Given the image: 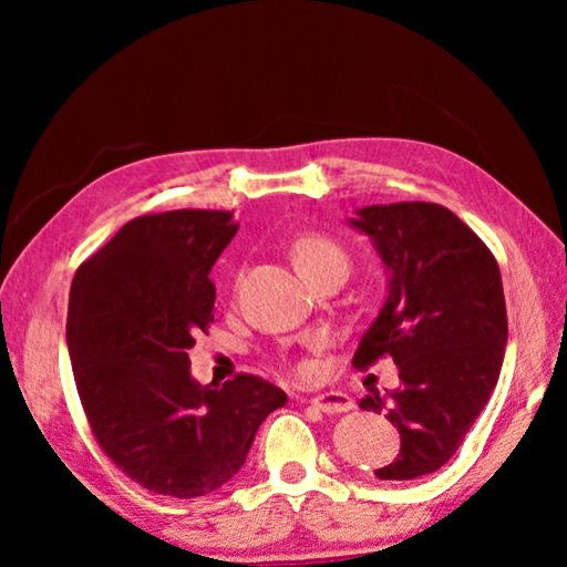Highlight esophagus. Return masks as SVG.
Listing matches in <instances>:
<instances>
[{
    "mask_svg": "<svg viewBox=\"0 0 567 567\" xmlns=\"http://www.w3.org/2000/svg\"><path fill=\"white\" fill-rule=\"evenodd\" d=\"M310 402L318 410L328 412V415H330V412H348L354 405L352 398L342 390H328V392H322V395H315Z\"/></svg>",
    "mask_w": 567,
    "mask_h": 567,
    "instance_id": "1",
    "label": "esophagus"
}]
</instances>
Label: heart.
Segmentation results:
<instances>
[{"label": "heart", "instance_id": "obj_1", "mask_svg": "<svg viewBox=\"0 0 567 567\" xmlns=\"http://www.w3.org/2000/svg\"><path fill=\"white\" fill-rule=\"evenodd\" d=\"M292 255L305 277L328 270V267L348 270V252L328 235H302L292 245Z\"/></svg>", "mask_w": 567, "mask_h": 567}]
</instances>
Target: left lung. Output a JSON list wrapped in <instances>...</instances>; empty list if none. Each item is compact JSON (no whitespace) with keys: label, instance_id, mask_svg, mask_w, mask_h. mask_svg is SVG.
<instances>
[{"label":"left lung","instance_id":"8db88e82","mask_svg":"<svg viewBox=\"0 0 567 567\" xmlns=\"http://www.w3.org/2000/svg\"><path fill=\"white\" fill-rule=\"evenodd\" d=\"M348 225L370 237L388 270V295L360 338L354 368L382 354L400 385L360 400L400 433V453L380 480H415L463 445L501 378L507 312L501 267L463 219L443 205H370Z\"/></svg>","mask_w":567,"mask_h":567}]
</instances>
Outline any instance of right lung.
<instances>
[{"instance_id": "1", "label": "right lung", "mask_w": 567, "mask_h": 567, "mask_svg": "<svg viewBox=\"0 0 567 567\" xmlns=\"http://www.w3.org/2000/svg\"><path fill=\"white\" fill-rule=\"evenodd\" d=\"M233 213L132 219L76 270L66 315L76 392L104 453L134 483L199 497L229 483L287 395L255 375L199 385L187 350L215 320L209 270Z\"/></svg>"}]
</instances>
